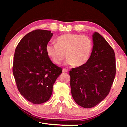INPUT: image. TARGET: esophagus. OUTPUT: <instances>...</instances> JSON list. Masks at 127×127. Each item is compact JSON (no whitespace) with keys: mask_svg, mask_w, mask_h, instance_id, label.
Segmentation results:
<instances>
[{"mask_svg":"<svg viewBox=\"0 0 127 127\" xmlns=\"http://www.w3.org/2000/svg\"><path fill=\"white\" fill-rule=\"evenodd\" d=\"M62 72H63V73H66V72H68V70L66 69H62Z\"/></svg>","mask_w":127,"mask_h":127,"instance_id":"34e87169","label":"esophagus"}]
</instances>
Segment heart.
Masks as SVG:
<instances>
[{
    "label": "heart",
    "instance_id": "b5f03b06",
    "mask_svg": "<svg viewBox=\"0 0 127 127\" xmlns=\"http://www.w3.org/2000/svg\"><path fill=\"white\" fill-rule=\"evenodd\" d=\"M57 44L48 43L46 46L48 55L55 63L59 64L65 57L66 65L82 66L89 61L93 49L91 38L86 35L68 33L56 39Z\"/></svg>",
    "mask_w": 127,
    "mask_h": 127
}]
</instances>
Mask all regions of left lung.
Wrapping results in <instances>:
<instances>
[{"label": "left lung", "mask_w": 127, "mask_h": 127, "mask_svg": "<svg viewBox=\"0 0 127 127\" xmlns=\"http://www.w3.org/2000/svg\"><path fill=\"white\" fill-rule=\"evenodd\" d=\"M93 49L89 61L69 71L72 97L85 108L94 107L110 91L116 73L113 48L97 32L92 35Z\"/></svg>", "instance_id": "8db88e82"}]
</instances>
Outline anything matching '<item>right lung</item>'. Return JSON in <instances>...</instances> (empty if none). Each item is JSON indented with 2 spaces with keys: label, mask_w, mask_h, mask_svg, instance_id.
I'll return each mask as SVG.
<instances>
[{
  "label": "right lung",
  "mask_w": 127,
  "mask_h": 127,
  "mask_svg": "<svg viewBox=\"0 0 127 127\" xmlns=\"http://www.w3.org/2000/svg\"><path fill=\"white\" fill-rule=\"evenodd\" d=\"M53 34L36 30L25 35L15 50L13 73L20 94L34 104L46 102L62 69L55 65L46 51Z\"/></svg>",
  "instance_id": "obj_1"
}]
</instances>
